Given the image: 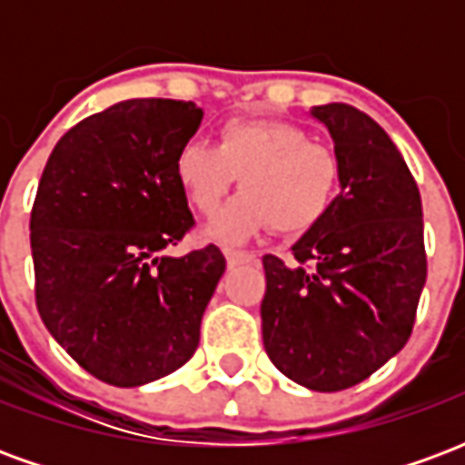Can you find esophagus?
Instances as JSON below:
<instances>
[{"instance_id": "esophagus-1", "label": "esophagus", "mask_w": 465, "mask_h": 465, "mask_svg": "<svg viewBox=\"0 0 465 465\" xmlns=\"http://www.w3.org/2000/svg\"><path fill=\"white\" fill-rule=\"evenodd\" d=\"M223 256H226V263H229V269L239 266V263L256 262V253L242 252V249H223Z\"/></svg>"}]
</instances>
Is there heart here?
I'll use <instances>...</instances> for the list:
<instances>
[{"label": "heart", "mask_w": 465, "mask_h": 465, "mask_svg": "<svg viewBox=\"0 0 465 465\" xmlns=\"http://www.w3.org/2000/svg\"><path fill=\"white\" fill-rule=\"evenodd\" d=\"M173 173L202 216L219 212L242 179L246 193L213 223L212 233L222 242H243L269 226L299 233L322 222L339 193L341 162L331 146L309 142L296 124L229 119L216 132V146L183 143Z\"/></svg>", "instance_id": "heart-1"}]
</instances>
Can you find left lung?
<instances>
[{
  "label": "left lung",
  "mask_w": 465,
  "mask_h": 465,
  "mask_svg": "<svg viewBox=\"0 0 465 465\" xmlns=\"http://www.w3.org/2000/svg\"><path fill=\"white\" fill-rule=\"evenodd\" d=\"M341 162V193L293 243V262L263 256V349L283 376L343 391L396 356L426 283L423 209L403 156L369 114L313 106Z\"/></svg>",
  "instance_id": "left-lung-1"
}]
</instances>
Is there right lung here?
<instances>
[{
  "mask_svg": "<svg viewBox=\"0 0 465 465\" xmlns=\"http://www.w3.org/2000/svg\"><path fill=\"white\" fill-rule=\"evenodd\" d=\"M202 116L179 99L119 102L72 126L39 179L36 309L56 343L112 386H142L192 359L226 269L213 243L163 253L193 229L173 162Z\"/></svg>",
  "mask_w": 465,
  "mask_h": 465,
  "instance_id": "1",
  "label": "right lung"
}]
</instances>
